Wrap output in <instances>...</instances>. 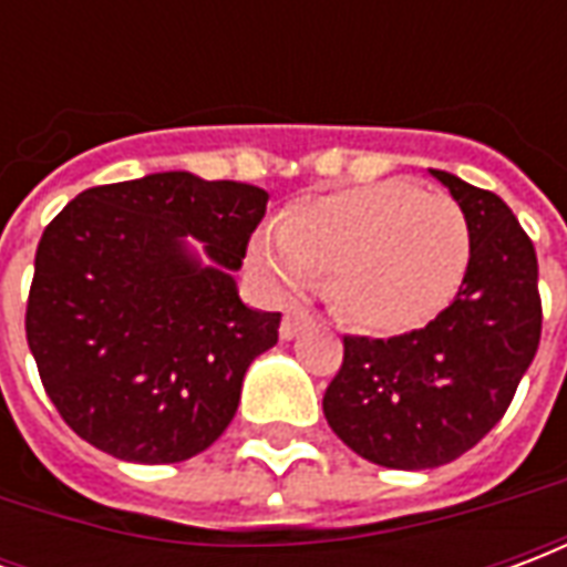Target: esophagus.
<instances>
[{"mask_svg":"<svg viewBox=\"0 0 567 567\" xmlns=\"http://www.w3.org/2000/svg\"><path fill=\"white\" fill-rule=\"evenodd\" d=\"M307 321H309V312L303 307L288 309V312H285V319H282V328H279L282 340H291V337H297V333L307 328Z\"/></svg>","mask_w":567,"mask_h":567,"instance_id":"34e87169","label":"esophagus"}]
</instances>
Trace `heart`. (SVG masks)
I'll return each instance as SVG.
<instances>
[{
  "mask_svg": "<svg viewBox=\"0 0 567 567\" xmlns=\"http://www.w3.org/2000/svg\"><path fill=\"white\" fill-rule=\"evenodd\" d=\"M471 260L462 206L406 182L333 190L288 209L276 243H251L272 285L324 279L333 309L364 331L419 328L450 303Z\"/></svg>",
  "mask_w": 567,
  "mask_h": 567,
  "instance_id": "b5f03b06",
  "label": "heart"
}]
</instances>
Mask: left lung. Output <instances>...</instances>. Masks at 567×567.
Wrapping results in <instances>:
<instances>
[{
    "instance_id": "8db88e82",
    "label": "left lung",
    "mask_w": 567,
    "mask_h": 567,
    "mask_svg": "<svg viewBox=\"0 0 567 567\" xmlns=\"http://www.w3.org/2000/svg\"><path fill=\"white\" fill-rule=\"evenodd\" d=\"M471 227V260L450 307L389 340L343 337L324 419L349 450L382 467L455 462L507 413L540 343L537 255L511 206L431 169Z\"/></svg>"
}]
</instances>
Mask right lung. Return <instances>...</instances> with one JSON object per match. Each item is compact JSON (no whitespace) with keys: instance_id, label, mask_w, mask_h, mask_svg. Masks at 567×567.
<instances>
[{"instance_id":"add662e5","label":"right lung","mask_w":567,"mask_h":567,"mask_svg":"<svg viewBox=\"0 0 567 567\" xmlns=\"http://www.w3.org/2000/svg\"><path fill=\"white\" fill-rule=\"evenodd\" d=\"M270 194L190 173L81 190L35 248L27 343L48 398L81 440L140 464L209 450L282 312L248 309L230 272ZM190 233L213 264L184 251Z\"/></svg>"}]
</instances>
